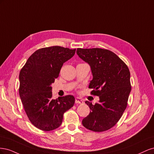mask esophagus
<instances>
[{"mask_svg": "<svg viewBox=\"0 0 154 154\" xmlns=\"http://www.w3.org/2000/svg\"><path fill=\"white\" fill-rule=\"evenodd\" d=\"M75 103L76 104H83V101L82 99L79 98V97H76V98L75 99Z\"/></svg>", "mask_w": 154, "mask_h": 154, "instance_id": "obj_1", "label": "esophagus"}]
</instances>
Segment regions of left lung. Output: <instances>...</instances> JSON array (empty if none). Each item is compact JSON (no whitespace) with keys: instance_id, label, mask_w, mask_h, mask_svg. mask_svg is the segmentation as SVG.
I'll use <instances>...</instances> for the list:
<instances>
[{"instance_id":"left-lung-1","label":"left lung","mask_w":154,"mask_h":154,"mask_svg":"<svg viewBox=\"0 0 154 154\" xmlns=\"http://www.w3.org/2000/svg\"><path fill=\"white\" fill-rule=\"evenodd\" d=\"M76 53L90 66L93 78L88 88L94 89L92 94L100 97L95 105L85 101L91 112L82 124L94 132L105 131L117 123L127 108L131 91L129 69L109 50L78 48Z\"/></svg>"}]
</instances>
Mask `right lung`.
Instances as JSON below:
<instances>
[{"mask_svg":"<svg viewBox=\"0 0 154 154\" xmlns=\"http://www.w3.org/2000/svg\"><path fill=\"white\" fill-rule=\"evenodd\" d=\"M76 49L60 46L42 48L27 59L19 74V95L26 113L35 127L44 131L58 128L65 112L73 106L72 95L52 98L51 85L59 76L63 63Z\"/></svg>","mask_w":154,"mask_h":154,"instance_id":"add662e5","label":"right lung"}]
</instances>
